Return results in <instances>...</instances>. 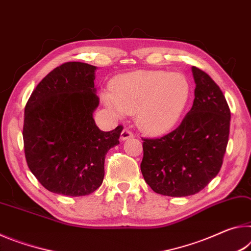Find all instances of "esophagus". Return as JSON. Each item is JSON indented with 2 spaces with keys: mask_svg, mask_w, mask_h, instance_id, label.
Wrapping results in <instances>:
<instances>
[{
  "mask_svg": "<svg viewBox=\"0 0 251 251\" xmlns=\"http://www.w3.org/2000/svg\"><path fill=\"white\" fill-rule=\"evenodd\" d=\"M132 137H133V133L131 132L129 129H123L122 132H121V135H120V139L122 141H125V140H128V139L132 138Z\"/></svg>",
  "mask_w": 251,
  "mask_h": 251,
  "instance_id": "34e87169",
  "label": "esophagus"
}]
</instances>
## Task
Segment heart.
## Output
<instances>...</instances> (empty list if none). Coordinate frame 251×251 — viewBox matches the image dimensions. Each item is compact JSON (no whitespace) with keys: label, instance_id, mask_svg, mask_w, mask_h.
Segmentation results:
<instances>
[{"label":"heart","instance_id":"b5f03b06","mask_svg":"<svg viewBox=\"0 0 251 251\" xmlns=\"http://www.w3.org/2000/svg\"><path fill=\"white\" fill-rule=\"evenodd\" d=\"M190 83L179 73L137 71L121 76L103 100L119 116L135 113L138 126L153 135L168 133L181 119Z\"/></svg>","mask_w":251,"mask_h":251}]
</instances>
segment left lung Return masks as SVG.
<instances>
[{
    "instance_id": "left-lung-1",
    "label": "left lung",
    "mask_w": 251,
    "mask_h": 251,
    "mask_svg": "<svg viewBox=\"0 0 251 251\" xmlns=\"http://www.w3.org/2000/svg\"><path fill=\"white\" fill-rule=\"evenodd\" d=\"M191 70L195 100L181 125L161 138L142 139V176L163 196L202 190L220 171L228 143L230 110L224 93L206 72Z\"/></svg>"
}]
</instances>
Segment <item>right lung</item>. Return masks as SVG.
<instances>
[{
  "label": "right lung",
  "mask_w": 251,
  "mask_h": 251,
  "mask_svg": "<svg viewBox=\"0 0 251 251\" xmlns=\"http://www.w3.org/2000/svg\"><path fill=\"white\" fill-rule=\"evenodd\" d=\"M97 67L67 62L36 85L24 111L23 141L27 166L49 191L80 197L104 178V159L119 145L122 126L109 132L93 119L99 105Z\"/></svg>",
  "instance_id": "obj_1"
}]
</instances>
